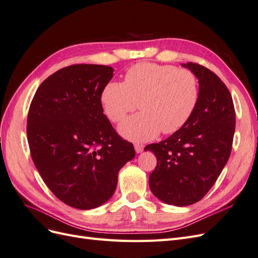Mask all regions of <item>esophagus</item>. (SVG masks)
<instances>
[{"mask_svg":"<svg viewBox=\"0 0 258 258\" xmlns=\"http://www.w3.org/2000/svg\"><path fill=\"white\" fill-rule=\"evenodd\" d=\"M143 148H144V146L141 145V144H135V150H136V152H137L138 154L143 152Z\"/></svg>","mask_w":258,"mask_h":258,"instance_id":"obj_1","label":"esophagus"}]
</instances>
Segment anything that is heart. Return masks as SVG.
I'll list each match as a JSON object with an SVG mask.
<instances>
[{
	"mask_svg": "<svg viewBox=\"0 0 258 258\" xmlns=\"http://www.w3.org/2000/svg\"><path fill=\"white\" fill-rule=\"evenodd\" d=\"M198 98V82L191 71L151 62L131 67L123 83H107L101 93L104 112L114 122L122 120L138 105L141 107L142 112L119 126L120 134L136 142L152 140L160 130L170 135L181 129L192 115Z\"/></svg>",
	"mask_w": 258,
	"mask_h": 258,
	"instance_id": "heart-1",
	"label": "heart"
}]
</instances>
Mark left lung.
I'll use <instances>...</instances> for the list:
<instances>
[{
    "label": "left lung",
    "instance_id": "left-lung-1",
    "mask_svg": "<svg viewBox=\"0 0 258 258\" xmlns=\"http://www.w3.org/2000/svg\"><path fill=\"white\" fill-rule=\"evenodd\" d=\"M182 66L199 82L196 108L181 129L144 148L157 158L150 175L152 192L176 207L196 204L214 185L228 161L236 128L232 98L220 77L194 62Z\"/></svg>",
    "mask_w": 258,
    "mask_h": 258
}]
</instances>
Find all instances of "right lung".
Here are the masks:
<instances>
[{
  "mask_svg": "<svg viewBox=\"0 0 258 258\" xmlns=\"http://www.w3.org/2000/svg\"><path fill=\"white\" fill-rule=\"evenodd\" d=\"M114 69L73 64L54 72L30 104L31 157L59 200L80 210L100 207L116 189L119 170L136 156L103 114L101 93Z\"/></svg>",
  "mask_w": 258,
  "mask_h": 258,
  "instance_id": "add662e5",
  "label": "right lung"
}]
</instances>
